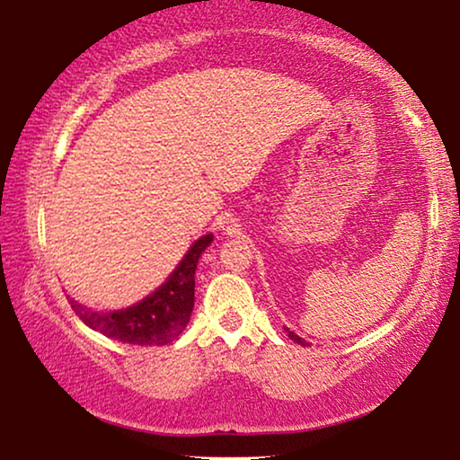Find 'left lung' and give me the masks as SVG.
<instances>
[{"mask_svg": "<svg viewBox=\"0 0 460 460\" xmlns=\"http://www.w3.org/2000/svg\"><path fill=\"white\" fill-rule=\"evenodd\" d=\"M283 328H286V326H283ZM286 332H288V337H290L294 343H300V345H309L307 341H305V339H300L296 332H292V331H290V328H286Z\"/></svg>", "mask_w": 460, "mask_h": 460, "instance_id": "left-lung-1", "label": "left lung"}]
</instances>
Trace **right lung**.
I'll return each mask as SVG.
<instances>
[{
    "label": "right lung",
    "instance_id": "right-lung-1",
    "mask_svg": "<svg viewBox=\"0 0 460 460\" xmlns=\"http://www.w3.org/2000/svg\"><path fill=\"white\" fill-rule=\"evenodd\" d=\"M213 243V234H204L187 249L177 269L160 288L143 300L115 311H93L72 296V309L92 331L104 337L132 345H168L185 331L194 311L196 266L202 252Z\"/></svg>",
    "mask_w": 460,
    "mask_h": 460
}]
</instances>
